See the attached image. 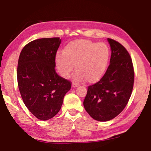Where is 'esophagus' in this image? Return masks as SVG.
Wrapping results in <instances>:
<instances>
[{"label": "esophagus", "instance_id": "obj_1", "mask_svg": "<svg viewBox=\"0 0 151 151\" xmlns=\"http://www.w3.org/2000/svg\"><path fill=\"white\" fill-rule=\"evenodd\" d=\"M77 86H78L77 84H76V83L72 84V87H73V88H76V87H77Z\"/></svg>", "mask_w": 151, "mask_h": 151}]
</instances>
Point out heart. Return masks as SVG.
Listing matches in <instances>:
<instances>
[{
    "label": "heart",
    "instance_id": "1",
    "mask_svg": "<svg viewBox=\"0 0 151 151\" xmlns=\"http://www.w3.org/2000/svg\"><path fill=\"white\" fill-rule=\"evenodd\" d=\"M110 51L104 43L84 39L71 41L65 45L63 53L55 55L58 71L65 78L70 77L74 69V80L78 82L86 80L95 83L102 77L109 63Z\"/></svg>",
    "mask_w": 151,
    "mask_h": 151
}]
</instances>
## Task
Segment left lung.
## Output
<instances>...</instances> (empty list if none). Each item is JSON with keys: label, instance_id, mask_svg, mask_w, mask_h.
Listing matches in <instances>:
<instances>
[{"label": "left lung", "instance_id": "8db88e82", "mask_svg": "<svg viewBox=\"0 0 151 151\" xmlns=\"http://www.w3.org/2000/svg\"><path fill=\"white\" fill-rule=\"evenodd\" d=\"M111 49L110 65L100 81L88 86L83 104L92 118L111 120L124 110L131 96L134 69L125 47L113 39H107Z\"/></svg>", "mask_w": 151, "mask_h": 151}]
</instances>
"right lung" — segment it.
Returning a JSON list of instances; mask_svg holds the SVG:
<instances>
[{
  "label": "right lung",
  "mask_w": 151,
  "mask_h": 151,
  "mask_svg": "<svg viewBox=\"0 0 151 151\" xmlns=\"http://www.w3.org/2000/svg\"><path fill=\"white\" fill-rule=\"evenodd\" d=\"M60 38H40L29 42L18 63V85L29 111L40 120L54 117L60 110L71 82L55 72V58Z\"/></svg>",
  "instance_id": "add662e5"
}]
</instances>
